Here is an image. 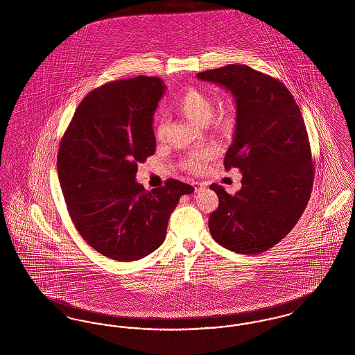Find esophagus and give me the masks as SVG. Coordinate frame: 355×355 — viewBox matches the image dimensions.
<instances>
[{"instance_id": "1", "label": "esophagus", "mask_w": 355, "mask_h": 355, "mask_svg": "<svg viewBox=\"0 0 355 355\" xmlns=\"http://www.w3.org/2000/svg\"><path fill=\"white\" fill-rule=\"evenodd\" d=\"M193 186H194V190H196V191H200V190H202L203 187H205V185L201 184V182H194Z\"/></svg>"}]
</instances>
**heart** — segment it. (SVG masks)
Segmentation results:
<instances>
[{
	"label": "heart",
	"mask_w": 355,
	"mask_h": 355,
	"mask_svg": "<svg viewBox=\"0 0 355 355\" xmlns=\"http://www.w3.org/2000/svg\"><path fill=\"white\" fill-rule=\"evenodd\" d=\"M173 107L185 116L186 119H191L198 125H205L209 121L217 128H229L233 123L232 112L227 107H222L216 114H213L214 103L210 96L198 87H190L182 94L174 98ZM166 119L159 117L155 122V135L158 139L164 138L166 135ZM217 152L214 149H206L203 152L191 154L187 161L186 166L193 171H201L205 168L206 162L211 159Z\"/></svg>",
	"instance_id": "heart-1"
}]
</instances>
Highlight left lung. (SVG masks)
I'll return each mask as SVG.
<instances>
[{
  "label": "left lung",
  "mask_w": 355,
  "mask_h": 355,
  "mask_svg": "<svg viewBox=\"0 0 355 355\" xmlns=\"http://www.w3.org/2000/svg\"><path fill=\"white\" fill-rule=\"evenodd\" d=\"M197 78L234 97L236 130L223 164L242 173L234 196L210 186L220 205L209 230L232 252H266L290 233L310 200L314 168L302 113L285 85L246 65L206 70Z\"/></svg>",
  "instance_id": "obj_1"
}]
</instances>
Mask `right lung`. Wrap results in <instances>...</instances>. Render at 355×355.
<instances>
[{
  "label": "right lung",
  "mask_w": 355,
  "mask_h": 355,
  "mask_svg": "<svg viewBox=\"0 0 355 355\" xmlns=\"http://www.w3.org/2000/svg\"><path fill=\"white\" fill-rule=\"evenodd\" d=\"M158 77L113 81L78 105L61 139L57 170L78 233L102 255L129 262L158 249L170 214L193 186L168 180L152 191L135 181L155 152L153 116L165 94Z\"/></svg>",
  "instance_id": "right-lung-1"
}]
</instances>
